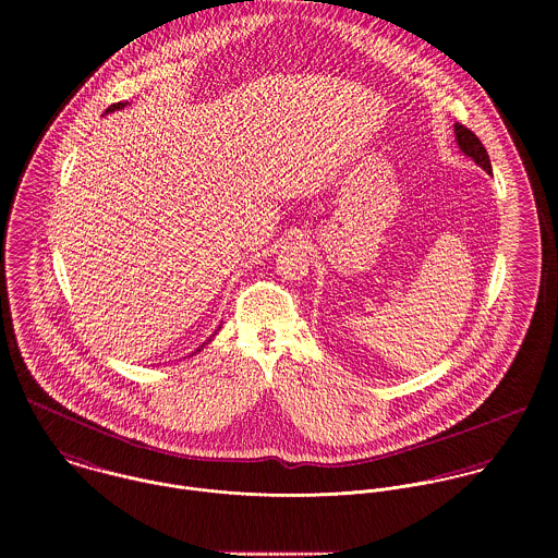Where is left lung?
Wrapping results in <instances>:
<instances>
[{
	"label": "left lung",
	"mask_w": 558,
	"mask_h": 558,
	"mask_svg": "<svg viewBox=\"0 0 558 558\" xmlns=\"http://www.w3.org/2000/svg\"><path fill=\"white\" fill-rule=\"evenodd\" d=\"M456 140H458V146H460V150L466 155V157H471V159L477 162L481 169H485L487 173H492V162H489V157H487V150L483 148V144L478 142L477 135L473 133V131H469L464 124H456Z\"/></svg>",
	"instance_id": "obj_1"
}]
</instances>
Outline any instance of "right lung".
<instances>
[{
  "instance_id": "1",
  "label": "right lung",
  "mask_w": 558,
  "mask_h": 558,
  "mask_svg": "<svg viewBox=\"0 0 558 558\" xmlns=\"http://www.w3.org/2000/svg\"><path fill=\"white\" fill-rule=\"evenodd\" d=\"M124 105H129V102H113V105H111V107H109V109H107V113H111V111H118V109H122V107H124ZM219 328H221V326H219ZM215 335H217V330H215ZM215 335H210V337H208V339H206V341H204V343H202V345H199V348H197V350H195V352H193V354H197V352H202V350H204V345H206V343H208V341H210V339H213V337H215Z\"/></svg>"
}]
</instances>
